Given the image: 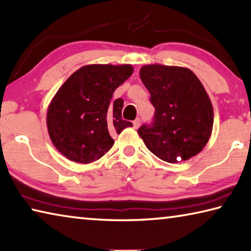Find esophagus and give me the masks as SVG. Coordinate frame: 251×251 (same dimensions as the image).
<instances>
[{"label":"esophagus","mask_w":251,"mask_h":251,"mask_svg":"<svg viewBox=\"0 0 251 251\" xmlns=\"http://www.w3.org/2000/svg\"><path fill=\"white\" fill-rule=\"evenodd\" d=\"M139 125H141V120H139V118H137V120H135L133 122V127H134L135 129H137L138 127H139Z\"/></svg>","instance_id":"34e87169"}]
</instances>
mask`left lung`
<instances>
[{"label": "left lung", "mask_w": 251, "mask_h": 251, "mask_svg": "<svg viewBox=\"0 0 251 251\" xmlns=\"http://www.w3.org/2000/svg\"><path fill=\"white\" fill-rule=\"evenodd\" d=\"M139 76L155 107L152 124L138 129L146 147L172 164L199 154L214 125V109L201 80L187 67L160 64L142 66Z\"/></svg>", "instance_id": "8db88e82"}]
</instances>
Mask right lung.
I'll list each match as a JSON object with an SVG mask.
<instances>
[{
    "instance_id": "add662e5",
    "label": "right lung",
    "mask_w": 251,
    "mask_h": 251,
    "mask_svg": "<svg viewBox=\"0 0 251 251\" xmlns=\"http://www.w3.org/2000/svg\"><path fill=\"white\" fill-rule=\"evenodd\" d=\"M133 71L129 64L85 65L58 88L49 105L46 125L63 156L76 163H93L113 147L110 134L133 126L122 118L124 100L110 101Z\"/></svg>"
}]
</instances>
